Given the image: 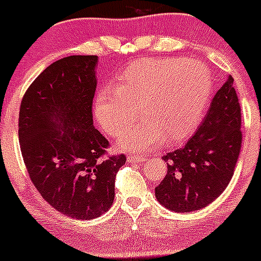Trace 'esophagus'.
Returning <instances> with one entry per match:
<instances>
[{"instance_id": "obj_1", "label": "esophagus", "mask_w": 261, "mask_h": 261, "mask_svg": "<svg viewBox=\"0 0 261 261\" xmlns=\"http://www.w3.org/2000/svg\"><path fill=\"white\" fill-rule=\"evenodd\" d=\"M143 161H146V158L142 157V155H138V154L128 155V162L130 163H139V162H143Z\"/></svg>"}]
</instances>
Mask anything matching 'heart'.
Returning a JSON list of instances; mask_svg holds the SVG:
<instances>
[{
    "instance_id": "heart-1",
    "label": "heart",
    "mask_w": 261,
    "mask_h": 261,
    "mask_svg": "<svg viewBox=\"0 0 261 261\" xmlns=\"http://www.w3.org/2000/svg\"><path fill=\"white\" fill-rule=\"evenodd\" d=\"M212 91L211 72L202 63L182 58L143 59L118 76L115 87L106 85L94 99L100 127L117 137L124 132L119 148L143 152L167 141H184L205 114Z\"/></svg>"
}]
</instances>
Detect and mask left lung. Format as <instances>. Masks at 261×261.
Instances as JSON below:
<instances>
[{"mask_svg": "<svg viewBox=\"0 0 261 261\" xmlns=\"http://www.w3.org/2000/svg\"><path fill=\"white\" fill-rule=\"evenodd\" d=\"M241 142V108L229 76L195 134L182 148L162 157L167 162V174L155 187L161 205L174 212L210 205L232 178Z\"/></svg>", "mask_w": 261, "mask_h": 261, "instance_id": "8db88e82", "label": "left lung"}]
</instances>
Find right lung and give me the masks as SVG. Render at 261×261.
Segmentation results:
<instances>
[{"mask_svg":"<svg viewBox=\"0 0 261 261\" xmlns=\"http://www.w3.org/2000/svg\"><path fill=\"white\" fill-rule=\"evenodd\" d=\"M98 56L72 55L47 66L23 94L18 139L32 184L50 206L72 219L112 207L124 154L93 127Z\"/></svg>","mask_w":261,"mask_h":261,"instance_id":"1","label":"right lung"}]
</instances>
